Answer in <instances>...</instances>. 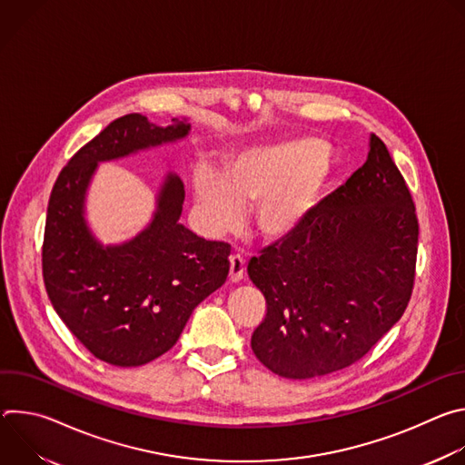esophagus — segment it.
I'll return each mask as SVG.
<instances>
[{
	"label": "esophagus",
	"instance_id": "34e87169",
	"mask_svg": "<svg viewBox=\"0 0 465 465\" xmlns=\"http://www.w3.org/2000/svg\"><path fill=\"white\" fill-rule=\"evenodd\" d=\"M244 269H246L244 259H242L239 253L230 255V280H232L233 283H237V282L242 280Z\"/></svg>",
	"mask_w": 465,
	"mask_h": 465
}]
</instances>
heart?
Segmentation results:
<instances>
[{"label":"heart","mask_w":465,"mask_h":465,"mask_svg":"<svg viewBox=\"0 0 465 465\" xmlns=\"http://www.w3.org/2000/svg\"><path fill=\"white\" fill-rule=\"evenodd\" d=\"M333 176L329 151L311 140H287L241 149L223 162V174L198 165L193 196L204 226L223 235L242 224L253 206V224L267 241H282L302 228Z\"/></svg>","instance_id":"heart-1"}]
</instances>
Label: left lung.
I'll list each match as a JSON object with an SVG mask.
<instances>
[{"label": "left lung", "mask_w": 465, "mask_h": 465, "mask_svg": "<svg viewBox=\"0 0 465 465\" xmlns=\"http://www.w3.org/2000/svg\"><path fill=\"white\" fill-rule=\"evenodd\" d=\"M420 224L381 138L298 232L248 262L267 300L252 350L271 371L312 379L361 361L400 320L416 280Z\"/></svg>", "instance_id": "1"}]
</instances>
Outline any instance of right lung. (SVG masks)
I'll use <instances>...</instances> for the list:
<instances>
[{"instance_id": "obj_1", "label": "right lung", "mask_w": 465, "mask_h": 465, "mask_svg": "<svg viewBox=\"0 0 465 465\" xmlns=\"http://www.w3.org/2000/svg\"><path fill=\"white\" fill-rule=\"evenodd\" d=\"M189 123L156 126L142 114L112 121L65 165L49 196L42 274L47 296L77 341L99 361L142 366L169 351L193 309L230 271V244L178 223L183 183L167 174L153 223L132 241L103 246L84 221V196L99 162L187 136Z\"/></svg>"}]
</instances>
